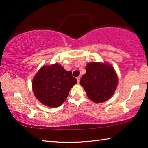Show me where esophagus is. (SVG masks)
<instances>
[{"mask_svg": "<svg viewBox=\"0 0 148 148\" xmlns=\"http://www.w3.org/2000/svg\"><path fill=\"white\" fill-rule=\"evenodd\" d=\"M80 79H81L80 77H77V82H78V83H79V82H80Z\"/></svg>", "mask_w": 148, "mask_h": 148, "instance_id": "esophagus-1", "label": "esophagus"}]
</instances>
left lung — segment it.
Returning <instances> with one entry per match:
<instances>
[{
  "mask_svg": "<svg viewBox=\"0 0 148 148\" xmlns=\"http://www.w3.org/2000/svg\"><path fill=\"white\" fill-rule=\"evenodd\" d=\"M86 73L82 77L81 86L88 98L101 103L111 98L118 85V77L111 64L92 62L86 65Z\"/></svg>",
  "mask_w": 148,
  "mask_h": 148,
  "instance_id": "1",
  "label": "left lung"
}]
</instances>
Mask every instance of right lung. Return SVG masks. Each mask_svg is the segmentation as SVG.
<instances>
[{
	"instance_id": "obj_1",
	"label": "right lung",
	"mask_w": 148,
	"mask_h": 148,
	"mask_svg": "<svg viewBox=\"0 0 148 148\" xmlns=\"http://www.w3.org/2000/svg\"><path fill=\"white\" fill-rule=\"evenodd\" d=\"M77 81L72 72L56 63L40 68L32 81L36 98L46 106L56 108L63 104L69 92Z\"/></svg>"
}]
</instances>
